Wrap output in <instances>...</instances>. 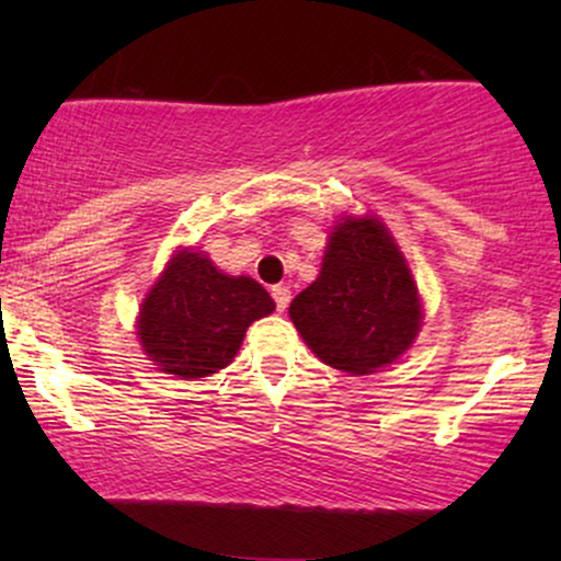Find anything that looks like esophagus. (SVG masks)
Listing matches in <instances>:
<instances>
[{
	"label": "esophagus",
	"mask_w": 561,
	"mask_h": 561,
	"mask_svg": "<svg viewBox=\"0 0 561 561\" xmlns=\"http://www.w3.org/2000/svg\"><path fill=\"white\" fill-rule=\"evenodd\" d=\"M272 295H274V302H276V311L285 313L287 306H289V298H293L289 287L287 285H276V287H272Z\"/></svg>",
	"instance_id": "34e87169"
}]
</instances>
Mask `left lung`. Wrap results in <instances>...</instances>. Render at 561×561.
<instances>
[{
	"label": "left lung",
	"instance_id": "left-lung-1",
	"mask_svg": "<svg viewBox=\"0 0 561 561\" xmlns=\"http://www.w3.org/2000/svg\"><path fill=\"white\" fill-rule=\"evenodd\" d=\"M306 345L332 369L371 375L403 356L422 327L414 276L375 216L334 224L313 285L289 302Z\"/></svg>",
	"mask_w": 561,
	"mask_h": 561
}]
</instances>
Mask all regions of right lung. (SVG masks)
I'll list each match as a JSON object with an SVG mask.
<instances>
[{
	"label": "right lung",
	"instance_id": "right-lung-1",
	"mask_svg": "<svg viewBox=\"0 0 561 561\" xmlns=\"http://www.w3.org/2000/svg\"><path fill=\"white\" fill-rule=\"evenodd\" d=\"M274 308L259 282L224 274L208 255L184 248L141 302L137 334L160 371L197 379L229 366L248 327Z\"/></svg>",
	"mask_w": 561,
	"mask_h": 561
}]
</instances>
